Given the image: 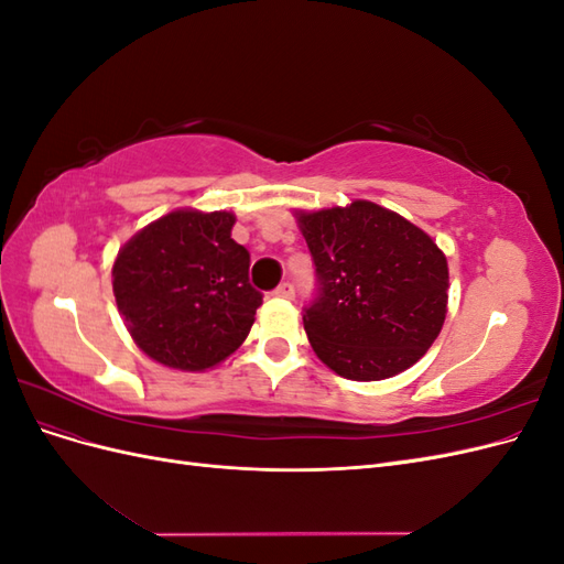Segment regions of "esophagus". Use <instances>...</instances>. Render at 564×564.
Listing matches in <instances>:
<instances>
[{"mask_svg": "<svg viewBox=\"0 0 564 564\" xmlns=\"http://www.w3.org/2000/svg\"><path fill=\"white\" fill-rule=\"evenodd\" d=\"M272 294L280 296V299H294V294H296V286H294L292 282H282V284H280Z\"/></svg>", "mask_w": 564, "mask_h": 564, "instance_id": "34e87169", "label": "esophagus"}]
</instances>
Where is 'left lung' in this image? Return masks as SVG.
Segmentation results:
<instances>
[{
    "label": "left lung",
    "instance_id": "8db88e82",
    "mask_svg": "<svg viewBox=\"0 0 564 564\" xmlns=\"http://www.w3.org/2000/svg\"><path fill=\"white\" fill-rule=\"evenodd\" d=\"M315 296L303 327L338 377L381 381L433 346L447 315L449 272L429 235L379 204L299 214Z\"/></svg>",
    "mask_w": 564,
    "mask_h": 564
}]
</instances>
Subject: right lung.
Masks as SVG:
<instances>
[{
	"label": "right lung",
	"instance_id": "1",
	"mask_svg": "<svg viewBox=\"0 0 564 564\" xmlns=\"http://www.w3.org/2000/svg\"><path fill=\"white\" fill-rule=\"evenodd\" d=\"M226 212H174L117 253L112 289L129 334L152 360L202 371L242 346L263 294Z\"/></svg>",
	"mask_w": 564,
	"mask_h": 564
}]
</instances>
